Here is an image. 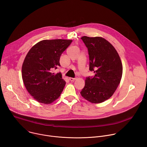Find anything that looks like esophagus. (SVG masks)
Returning <instances> with one entry per match:
<instances>
[{"instance_id":"34e87169","label":"esophagus","mask_w":147,"mask_h":147,"mask_svg":"<svg viewBox=\"0 0 147 147\" xmlns=\"http://www.w3.org/2000/svg\"><path fill=\"white\" fill-rule=\"evenodd\" d=\"M75 80H76V78H69V80H70V81H71V82L74 81H75Z\"/></svg>"}]
</instances>
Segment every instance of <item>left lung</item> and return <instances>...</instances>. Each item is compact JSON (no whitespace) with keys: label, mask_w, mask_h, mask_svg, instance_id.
<instances>
[{"label":"left lung","mask_w":147,"mask_h":147,"mask_svg":"<svg viewBox=\"0 0 147 147\" xmlns=\"http://www.w3.org/2000/svg\"><path fill=\"white\" fill-rule=\"evenodd\" d=\"M81 38L88 48L90 70L95 76L86 78L80 94L91 103H102L113 95L120 84L121 61L115 48L105 39L87 36Z\"/></svg>","instance_id":"obj_1"}]
</instances>
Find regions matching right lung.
<instances>
[{"mask_svg":"<svg viewBox=\"0 0 147 147\" xmlns=\"http://www.w3.org/2000/svg\"><path fill=\"white\" fill-rule=\"evenodd\" d=\"M71 42L60 39L42 40L27 54L22 66V78L27 91L38 102L51 103L63 90L66 81L61 74L52 71L60 66V57Z\"/></svg>","mask_w":147,"mask_h":147,"instance_id":"1","label":"right lung"}]
</instances>
